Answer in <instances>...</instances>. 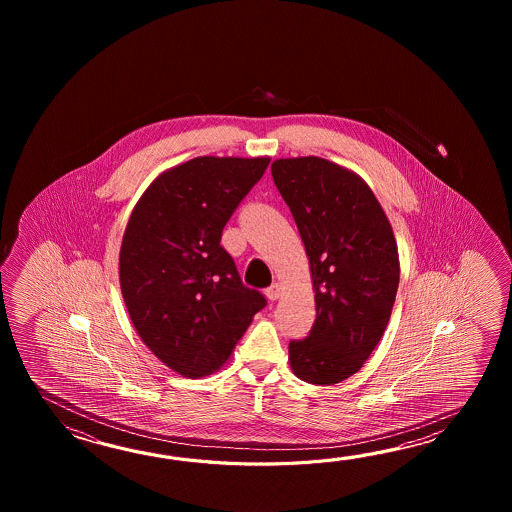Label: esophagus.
<instances>
[{"label": "esophagus", "mask_w": 512, "mask_h": 512, "mask_svg": "<svg viewBox=\"0 0 512 512\" xmlns=\"http://www.w3.org/2000/svg\"><path fill=\"white\" fill-rule=\"evenodd\" d=\"M280 294H282V287L278 285V283H272L271 287L265 291V296L274 302V300H278L280 298Z\"/></svg>", "instance_id": "34e87169"}]
</instances>
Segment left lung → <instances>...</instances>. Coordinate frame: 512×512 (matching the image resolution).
Wrapping results in <instances>:
<instances>
[{"mask_svg":"<svg viewBox=\"0 0 512 512\" xmlns=\"http://www.w3.org/2000/svg\"><path fill=\"white\" fill-rule=\"evenodd\" d=\"M271 172L315 291V324L289 344V364L298 379L331 386L364 366L390 322L401 274L392 225L368 183L340 164L291 157L276 159Z\"/></svg>","mask_w":512,"mask_h":512,"instance_id":"left-lung-1","label":"left lung"}]
</instances>
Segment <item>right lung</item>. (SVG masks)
Here are the masks:
<instances>
[{"label":"right lung","instance_id":"right-lung-1","mask_svg":"<svg viewBox=\"0 0 512 512\" xmlns=\"http://www.w3.org/2000/svg\"><path fill=\"white\" fill-rule=\"evenodd\" d=\"M269 161L203 155L177 164L153 179L128 219L119 254L124 304L142 342L186 379L221 370L265 307L219 241Z\"/></svg>","mask_w":512,"mask_h":512}]
</instances>
